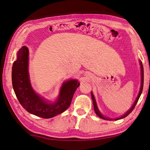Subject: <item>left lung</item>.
I'll list each match as a JSON object with an SVG mask.
<instances>
[{"label": "left lung", "mask_w": 150, "mask_h": 150, "mask_svg": "<svg viewBox=\"0 0 150 150\" xmlns=\"http://www.w3.org/2000/svg\"><path fill=\"white\" fill-rule=\"evenodd\" d=\"M139 63H140V65H141V87H140V90H139V94H138L137 95V97L136 98L135 101H134V104L132 105V106H131V108H130L127 112L125 113H124L123 115H122V116H120L119 118H115V119H113V118H108V117H104L103 115L101 114V113L100 112V111L99 110L98 108V106H97V104H96V99L94 96V94L93 93H92L91 92V97H92V99H93V105H94V112L95 113H96V115H98V116L99 117H100L101 118H103V119H105V120H120V119H122L124 118L125 117H126L127 115H129L130 113L132 112V111L134 110V107H135V106L136 105L138 101V100H139V99L140 98V96L142 93V91H143V83H144V70H143V64H142V62L139 60Z\"/></svg>", "instance_id": "1"}]
</instances>
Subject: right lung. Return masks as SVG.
<instances>
[{"instance_id": "right-lung-1", "label": "right lung", "mask_w": 150, "mask_h": 150, "mask_svg": "<svg viewBox=\"0 0 150 150\" xmlns=\"http://www.w3.org/2000/svg\"><path fill=\"white\" fill-rule=\"evenodd\" d=\"M28 47L23 46L18 52L17 59L13 65V87L19 102L28 112L41 118H50L64 112L70 106L80 83L76 79L67 80L63 83L54 102L46 100L37 94L32 87L28 72Z\"/></svg>"}]
</instances>
